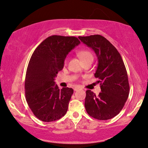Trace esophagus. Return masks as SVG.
<instances>
[{"instance_id":"obj_1","label":"esophagus","mask_w":148,"mask_h":148,"mask_svg":"<svg viewBox=\"0 0 148 148\" xmlns=\"http://www.w3.org/2000/svg\"><path fill=\"white\" fill-rule=\"evenodd\" d=\"M79 89H80V88H79V87H75V88H74V90H75V91L78 90H79Z\"/></svg>"}]
</instances>
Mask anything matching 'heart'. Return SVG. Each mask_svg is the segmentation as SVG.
Returning <instances> with one entry per match:
<instances>
[{
  "label": "heart",
  "instance_id": "obj_1",
  "mask_svg": "<svg viewBox=\"0 0 148 148\" xmlns=\"http://www.w3.org/2000/svg\"><path fill=\"white\" fill-rule=\"evenodd\" d=\"M77 56L79 58V59L81 60L82 62H85L86 61L91 60L92 61L94 59L93 55L90 51L86 50V49H81V50H78L77 51ZM67 61H68V59L66 58L64 60V64H66Z\"/></svg>",
  "mask_w": 148,
  "mask_h": 148
}]
</instances>
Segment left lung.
<instances>
[{
  "label": "left lung",
  "mask_w": 148,
  "mask_h": 148,
  "mask_svg": "<svg viewBox=\"0 0 148 148\" xmlns=\"http://www.w3.org/2000/svg\"><path fill=\"white\" fill-rule=\"evenodd\" d=\"M95 51L98 58L95 77L99 79L101 92L98 96L86 91L85 107L88 114L100 120L117 116L124 106L130 91L127 71L117 49L104 36L95 34L79 36Z\"/></svg>",
  "instance_id": "obj_1"
}]
</instances>
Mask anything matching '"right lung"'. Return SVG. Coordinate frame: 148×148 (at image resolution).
Wrapping results in <instances>:
<instances>
[{
    "label": "right lung",
    "instance_id": "add662e5",
    "mask_svg": "<svg viewBox=\"0 0 148 148\" xmlns=\"http://www.w3.org/2000/svg\"><path fill=\"white\" fill-rule=\"evenodd\" d=\"M79 43L75 36L52 35L32 53L25 78V96L30 109L40 120L52 122L66 114L73 90H60L54 78L62 69L66 55Z\"/></svg>",
    "mask_w": 148,
    "mask_h": 148
}]
</instances>
